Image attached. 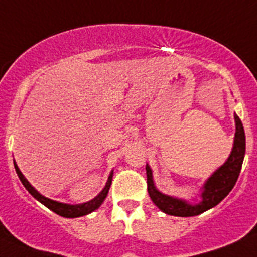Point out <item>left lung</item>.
Listing matches in <instances>:
<instances>
[{
	"label": "left lung",
	"instance_id": "left-lung-1",
	"mask_svg": "<svg viewBox=\"0 0 257 257\" xmlns=\"http://www.w3.org/2000/svg\"><path fill=\"white\" fill-rule=\"evenodd\" d=\"M235 124H236V132H235L234 148L232 152L223 166H221L217 171L208 179V182L204 185L202 192V201L197 205H191L188 202L172 198L170 196L162 195L161 192L155 189L153 183L152 170L146 166V174H148V192L150 198L155 205L161 209L162 212L170 215H178V217H193L201 213L206 212L210 208L223 200L234 188L235 183L238 180L240 170H242L243 159L245 154V135L244 128L238 115H234Z\"/></svg>",
	"mask_w": 257,
	"mask_h": 257
}]
</instances>
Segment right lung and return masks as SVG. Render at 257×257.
<instances>
[{"instance_id": "1", "label": "right lung", "mask_w": 257, "mask_h": 257, "mask_svg": "<svg viewBox=\"0 0 257 257\" xmlns=\"http://www.w3.org/2000/svg\"><path fill=\"white\" fill-rule=\"evenodd\" d=\"M14 167H15V171H17V174H18V178L21 179L22 184L25 185V188L27 189V191H29L30 193H31V195L34 196L36 200H38V201L42 202L43 205H45L48 209H51L52 212H55L56 214L61 215V217H66V218L82 217V215H86V214H88V213H91V212H94V210H96L99 206L102 205V202L104 201V198L107 197V193H108V189H109V187H111V183H112V172H111V175H109L108 182H107L105 187L103 188V191L100 192V193H99L95 198H94V200H91V201H88V202H85V204H81V205H68V204H61V202L49 200V198H47V197H44V196L40 195V193H39L38 191H35V188H34V187H31V184H30L27 180H26L25 176L22 175V172L19 171L18 166L15 165V162H14Z\"/></svg>"}]
</instances>
